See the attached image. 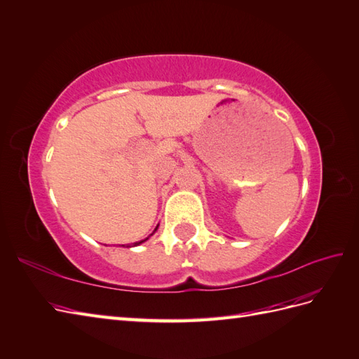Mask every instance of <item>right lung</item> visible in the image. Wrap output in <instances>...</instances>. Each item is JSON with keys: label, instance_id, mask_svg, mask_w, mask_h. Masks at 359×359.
<instances>
[{"label": "right lung", "instance_id": "1", "mask_svg": "<svg viewBox=\"0 0 359 359\" xmlns=\"http://www.w3.org/2000/svg\"><path fill=\"white\" fill-rule=\"evenodd\" d=\"M157 228H158V225H157ZM157 228L154 229V232L157 231ZM147 240H148V238H144V240H142V241H135V243H133V246H139V245H142V243H143V241H147Z\"/></svg>", "mask_w": 359, "mask_h": 359}]
</instances>
